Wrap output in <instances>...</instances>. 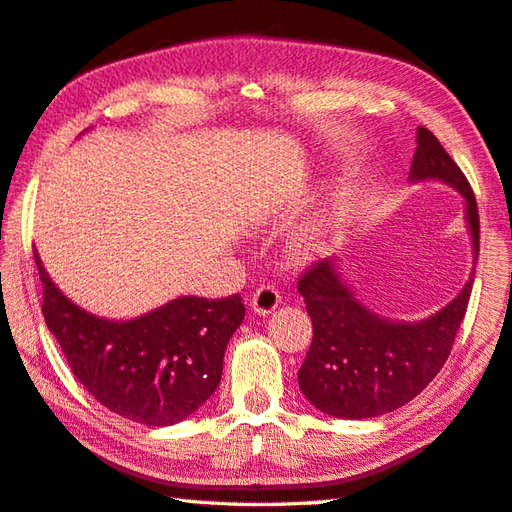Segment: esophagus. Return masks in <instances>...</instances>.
Instances as JSON below:
<instances>
[{
  "instance_id": "34e87169",
  "label": "esophagus",
  "mask_w": 512,
  "mask_h": 512,
  "mask_svg": "<svg viewBox=\"0 0 512 512\" xmlns=\"http://www.w3.org/2000/svg\"><path fill=\"white\" fill-rule=\"evenodd\" d=\"M279 302H282V297H279L277 288L266 284V286H259L253 293V297H250V308H253L257 315H268L279 306Z\"/></svg>"
}]
</instances>
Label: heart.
I'll return each instance as SVG.
<instances>
[{
  "instance_id": "obj_1",
  "label": "heart",
  "mask_w": 512,
  "mask_h": 512,
  "mask_svg": "<svg viewBox=\"0 0 512 512\" xmlns=\"http://www.w3.org/2000/svg\"><path fill=\"white\" fill-rule=\"evenodd\" d=\"M308 248H310V246H308V244H299V248H297V250H299V255H304V253H306V250H308Z\"/></svg>"
}]
</instances>
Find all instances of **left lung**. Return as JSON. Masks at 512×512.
Returning <instances> with one entry per match:
<instances>
[{"instance_id": "8db88e82", "label": "left lung", "mask_w": 512, "mask_h": 512, "mask_svg": "<svg viewBox=\"0 0 512 512\" xmlns=\"http://www.w3.org/2000/svg\"><path fill=\"white\" fill-rule=\"evenodd\" d=\"M410 179H442L466 199V222L479 255L475 193L453 157L428 128H417ZM475 268L453 302L424 322H390L368 310L339 277L333 259H319L297 290L313 319V342L299 368V388L326 415L366 419L408 404L433 382L464 322Z\"/></svg>"}]
</instances>
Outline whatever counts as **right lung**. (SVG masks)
Wrapping results in <instances>:
<instances>
[{"label": "right lung", "mask_w": 512, "mask_h": 512, "mask_svg": "<svg viewBox=\"0 0 512 512\" xmlns=\"http://www.w3.org/2000/svg\"><path fill=\"white\" fill-rule=\"evenodd\" d=\"M33 253L46 326L99 404L137 424L173 426L215 393L226 344L246 315L242 297H177L142 317L113 322L70 302Z\"/></svg>", "instance_id": "add662e5"}]
</instances>
